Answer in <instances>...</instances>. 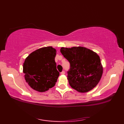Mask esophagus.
Listing matches in <instances>:
<instances>
[{
  "mask_svg": "<svg viewBox=\"0 0 124 124\" xmlns=\"http://www.w3.org/2000/svg\"><path fill=\"white\" fill-rule=\"evenodd\" d=\"M61 75H64L65 74V71H62L61 72Z\"/></svg>",
  "mask_w": 124,
  "mask_h": 124,
  "instance_id": "obj_1",
  "label": "esophagus"
}]
</instances>
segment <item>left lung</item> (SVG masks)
Listing matches in <instances>:
<instances>
[{"mask_svg": "<svg viewBox=\"0 0 124 124\" xmlns=\"http://www.w3.org/2000/svg\"><path fill=\"white\" fill-rule=\"evenodd\" d=\"M60 51L70 63L67 77L72 88L85 93L97 85L102 77L103 68L96 53L83 47H62Z\"/></svg>", "mask_w": 124, "mask_h": 124, "instance_id": "left-lung-1", "label": "left lung"}]
</instances>
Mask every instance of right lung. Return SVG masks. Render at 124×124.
<instances>
[{"instance_id":"right-lung-1","label":"right lung","mask_w":124,"mask_h":124,"mask_svg":"<svg viewBox=\"0 0 124 124\" xmlns=\"http://www.w3.org/2000/svg\"><path fill=\"white\" fill-rule=\"evenodd\" d=\"M56 52L52 47H43L25 59L23 71L26 81L32 89L44 92L55 86L60 75L55 61Z\"/></svg>"}]
</instances>
